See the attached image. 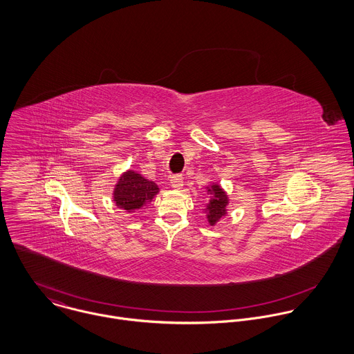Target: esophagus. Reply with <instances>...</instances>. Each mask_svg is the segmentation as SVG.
I'll return each instance as SVG.
<instances>
[{"label": "esophagus", "mask_w": 354, "mask_h": 354, "mask_svg": "<svg viewBox=\"0 0 354 354\" xmlns=\"http://www.w3.org/2000/svg\"><path fill=\"white\" fill-rule=\"evenodd\" d=\"M170 185L174 188V189H180L183 185H184V178L181 174H176L170 178Z\"/></svg>", "instance_id": "esophagus-1"}]
</instances>
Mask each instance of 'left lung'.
Listing matches in <instances>:
<instances>
[{
	"mask_svg": "<svg viewBox=\"0 0 354 354\" xmlns=\"http://www.w3.org/2000/svg\"><path fill=\"white\" fill-rule=\"evenodd\" d=\"M207 192L212 195L209 202L205 207L207 211V219L211 226H214L222 216H225L227 212L226 207L229 204V199L226 192L219 187V184H211L207 187Z\"/></svg>",
	"mask_w": 354,
	"mask_h": 354,
	"instance_id": "left-lung-1",
	"label": "left lung"
}]
</instances>
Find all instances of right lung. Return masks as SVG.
<instances>
[{
  "instance_id": "obj_1",
  "label": "right lung",
  "mask_w": 354,
  "mask_h": 354,
  "mask_svg": "<svg viewBox=\"0 0 354 354\" xmlns=\"http://www.w3.org/2000/svg\"><path fill=\"white\" fill-rule=\"evenodd\" d=\"M158 192L159 188L153 181L145 178L133 170H128L122 173L114 185L113 201L118 208L133 212L147 205Z\"/></svg>"
}]
</instances>
